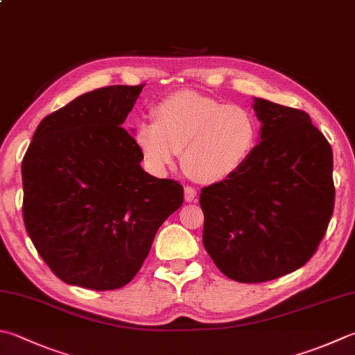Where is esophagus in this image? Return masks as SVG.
<instances>
[{
  "label": "esophagus",
  "mask_w": 355,
  "mask_h": 355,
  "mask_svg": "<svg viewBox=\"0 0 355 355\" xmlns=\"http://www.w3.org/2000/svg\"><path fill=\"white\" fill-rule=\"evenodd\" d=\"M196 195H198V191H196V189H193V187L187 185L184 189V198H185L187 202H193V200H195V198H196Z\"/></svg>",
  "instance_id": "1"
}]
</instances>
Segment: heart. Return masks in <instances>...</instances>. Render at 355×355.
Listing matches in <instances>:
<instances>
[{
	"label": "heart",
	"instance_id": "heart-1",
	"mask_svg": "<svg viewBox=\"0 0 355 355\" xmlns=\"http://www.w3.org/2000/svg\"><path fill=\"white\" fill-rule=\"evenodd\" d=\"M156 120L136 125L135 140L153 170L175 162L199 182H220L243 168L257 150L259 120L255 112L223 100L179 92L155 110Z\"/></svg>",
	"mask_w": 355,
	"mask_h": 355
}]
</instances>
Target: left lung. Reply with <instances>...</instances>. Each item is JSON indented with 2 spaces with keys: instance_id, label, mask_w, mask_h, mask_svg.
Instances as JSON below:
<instances>
[{
  "instance_id": "left-lung-1",
  "label": "left lung",
  "mask_w": 355,
  "mask_h": 355,
  "mask_svg": "<svg viewBox=\"0 0 355 355\" xmlns=\"http://www.w3.org/2000/svg\"><path fill=\"white\" fill-rule=\"evenodd\" d=\"M261 142L236 175L200 190L202 243L218 269L264 283L317 252L336 200L332 150L302 110L255 98Z\"/></svg>"
}]
</instances>
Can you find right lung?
<instances>
[{
  "label": "right lung",
  "mask_w": 355,
  "mask_h": 355,
  "mask_svg": "<svg viewBox=\"0 0 355 355\" xmlns=\"http://www.w3.org/2000/svg\"><path fill=\"white\" fill-rule=\"evenodd\" d=\"M144 86H106L73 98L40 122L23 157L26 230L68 284H128L159 227L184 202L178 180L142 170L136 140L122 128Z\"/></svg>",
  "instance_id": "1"
}]
</instances>
